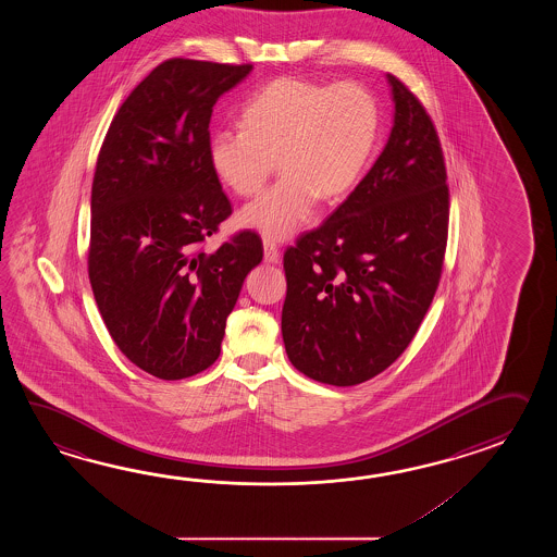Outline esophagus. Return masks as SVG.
Returning <instances> with one entry per match:
<instances>
[{
  "label": "esophagus",
  "mask_w": 557,
  "mask_h": 557,
  "mask_svg": "<svg viewBox=\"0 0 557 557\" xmlns=\"http://www.w3.org/2000/svg\"><path fill=\"white\" fill-rule=\"evenodd\" d=\"M262 249H264V262L274 264V262H278V259H281L278 247H276L274 243H271V240H262Z\"/></svg>",
  "instance_id": "1"
}]
</instances>
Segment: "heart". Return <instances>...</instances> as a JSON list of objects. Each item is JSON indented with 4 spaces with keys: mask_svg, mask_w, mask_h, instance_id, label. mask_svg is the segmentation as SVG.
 <instances>
[{
    "mask_svg": "<svg viewBox=\"0 0 557 557\" xmlns=\"http://www.w3.org/2000/svg\"><path fill=\"white\" fill-rule=\"evenodd\" d=\"M379 137V106L358 84L281 77L243 109V129L216 131L209 165L240 197L264 187L274 165L283 178L240 211V223L267 240H286L314 214L317 201H341L367 169Z\"/></svg>",
    "mask_w": 557,
    "mask_h": 557,
    "instance_id": "1",
    "label": "heart"
}]
</instances>
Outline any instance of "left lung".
<instances>
[{
  "label": "left lung",
  "instance_id": "8db88e82",
  "mask_svg": "<svg viewBox=\"0 0 557 557\" xmlns=\"http://www.w3.org/2000/svg\"><path fill=\"white\" fill-rule=\"evenodd\" d=\"M391 137L348 199L284 252L283 341L332 386L374 379L412 343L438 288L448 185L426 109L394 75Z\"/></svg>",
  "mask_w": 557,
  "mask_h": 557
}]
</instances>
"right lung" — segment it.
I'll list each match as a JSON object with an SVG mask.
<instances>
[{
  "label": "right lung",
  "instance_id": "add662e5",
  "mask_svg": "<svg viewBox=\"0 0 557 557\" xmlns=\"http://www.w3.org/2000/svg\"><path fill=\"white\" fill-rule=\"evenodd\" d=\"M252 65L165 61L111 121L91 187L89 281L119 350L161 380L189 379L221 355L226 317L261 238L201 243L231 214L209 165V123L221 95Z\"/></svg>",
  "mask_w": 557,
  "mask_h": 557
}]
</instances>
